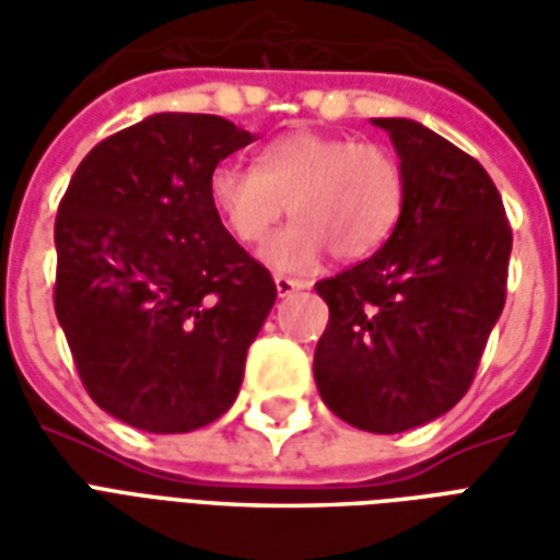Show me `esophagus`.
I'll return each instance as SVG.
<instances>
[{
	"label": "esophagus",
	"instance_id": "obj_1",
	"mask_svg": "<svg viewBox=\"0 0 560 560\" xmlns=\"http://www.w3.org/2000/svg\"><path fill=\"white\" fill-rule=\"evenodd\" d=\"M303 281L288 279V276H276V291H279V296H291V293L303 291Z\"/></svg>",
	"mask_w": 560,
	"mask_h": 560
}]
</instances>
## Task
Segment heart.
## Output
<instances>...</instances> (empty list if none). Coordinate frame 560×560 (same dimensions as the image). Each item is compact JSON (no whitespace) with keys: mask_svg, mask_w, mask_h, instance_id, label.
Segmentation results:
<instances>
[{"mask_svg":"<svg viewBox=\"0 0 560 560\" xmlns=\"http://www.w3.org/2000/svg\"><path fill=\"white\" fill-rule=\"evenodd\" d=\"M209 200L236 243L264 245L291 209L288 231L264 257L281 272H305L332 248L360 260L387 240L405 203V176L377 143L293 131L257 152L255 167L221 161Z\"/></svg>","mask_w":560,"mask_h":560,"instance_id":"1","label":"heart"}]
</instances>
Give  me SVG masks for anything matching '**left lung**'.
I'll list each match as a JSON object with an SVG mask.
<instances>
[{
	"label": "left lung",
	"mask_w": 560,
	"mask_h": 560,
	"mask_svg": "<svg viewBox=\"0 0 560 560\" xmlns=\"http://www.w3.org/2000/svg\"><path fill=\"white\" fill-rule=\"evenodd\" d=\"M401 159L405 203L375 255L317 281L320 399L363 432L396 434L468 393L506 300L513 231L477 159L413 119H372Z\"/></svg>",
	"instance_id": "left-lung-1"
}]
</instances>
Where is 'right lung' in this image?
<instances>
[{"mask_svg": "<svg viewBox=\"0 0 560 560\" xmlns=\"http://www.w3.org/2000/svg\"><path fill=\"white\" fill-rule=\"evenodd\" d=\"M252 140L221 116H147L92 149L59 203V327L92 401L135 429L195 432L240 393L276 281L224 231L209 176Z\"/></svg>", "mask_w": 560, "mask_h": 560, "instance_id": "right-lung-1", "label": "right lung"}]
</instances>
